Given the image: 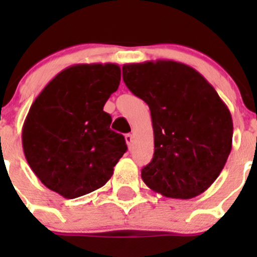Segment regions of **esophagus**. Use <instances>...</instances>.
<instances>
[{
    "instance_id": "obj_1",
    "label": "esophagus",
    "mask_w": 257,
    "mask_h": 257,
    "mask_svg": "<svg viewBox=\"0 0 257 257\" xmlns=\"http://www.w3.org/2000/svg\"><path fill=\"white\" fill-rule=\"evenodd\" d=\"M133 139H134L133 134H126V135H124V140H126L127 145H128V148H130L131 144H133Z\"/></svg>"
}]
</instances>
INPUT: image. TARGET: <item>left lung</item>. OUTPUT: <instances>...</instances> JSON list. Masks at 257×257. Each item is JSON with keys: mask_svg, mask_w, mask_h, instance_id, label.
<instances>
[{"mask_svg": "<svg viewBox=\"0 0 257 257\" xmlns=\"http://www.w3.org/2000/svg\"><path fill=\"white\" fill-rule=\"evenodd\" d=\"M123 81L149 105L154 154L142 179L169 198L189 199L211 187L231 151L233 121L216 90L194 68L174 60L122 67Z\"/></svg>", "mask_w": 257, "mask_h": 257, "instance_id": "1", "label": "left lung"}]
</instances>
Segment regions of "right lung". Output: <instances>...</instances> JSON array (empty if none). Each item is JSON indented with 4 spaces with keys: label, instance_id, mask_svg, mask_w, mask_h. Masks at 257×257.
I'll use <instances>...</instances> for the list:
<instances>
[{
    "label": "right lung",
    "instance_id": "obj_1",
    "mask_svg": "<svg viewBox=\"0 0 257 257\" xmlns=\"http://www.w3.org/2000/svg\"><path fill=\"white\" fill-rule=\"evenodd\" d=\"M121 68L113 63L65 68L36 97L23 124V151L45 187L64 198L99 189L110 179L127 145L104 112L117 91Z\"/></svg>",
    "mask_w": 257,
    "mask_h": 257
}]
</instances>
